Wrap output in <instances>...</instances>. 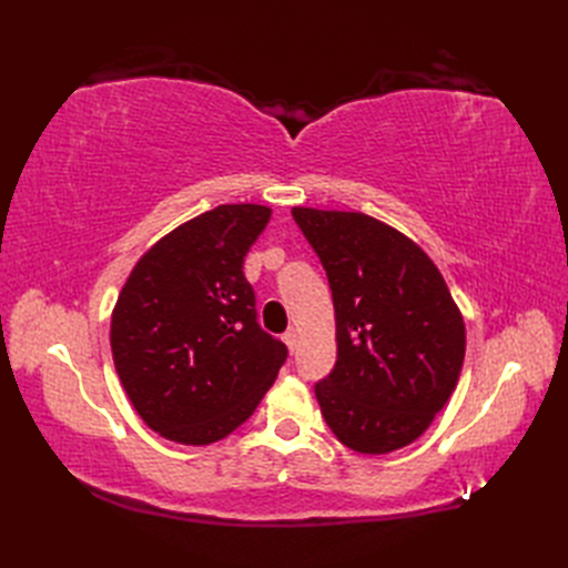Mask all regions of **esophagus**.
<instances>
[{"instance_id": "34e87169", "label": "esophagus", "mask_w": 568, "mask_h": 568, "mask_svg": "<svg viewBox=\"0 0 568 568\" xmlns=\"http://www.w3.org/2000/svg\"><path fill=\"white\" fill-rule=\"evenodd\" d=\"M282 338H284V343H286V348H288L291 353H294V351L298 348V334H296L294 329H288V332H286V334L282 336Z\"/></svg>"}]
</instances>
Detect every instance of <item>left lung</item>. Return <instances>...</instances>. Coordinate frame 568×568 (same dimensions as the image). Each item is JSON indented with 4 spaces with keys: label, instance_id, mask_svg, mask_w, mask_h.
<instances>
[{
    "label": "left lung",
    "instance_id": "obj_1",
    "mask_svg": "<svg viewBox=\"0 0 568 568\" xmlns=\"http://www.w3.org/2000/svg\"><path fill=\"white\" fill-rule=\"evenodd\" d=\"M336 313V365L315 384L346 448L386 455L417 440L453 395L467 334L440 270L412 239L365 213L294 209Z\"/></svg>",
    "mask_w": 568,
    "mask_h": 568
}]
</instances>
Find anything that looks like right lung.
Segmentation results:
<instances>
[{"label":"right lung","mask_w":568,"mask_h":568,"mask_svg":"<svg viewBox=\"0 0 568 568\" xmlns=\"http://www.w3.org/2000/svg\"><path fill=\"white\" fill-rule=\"evenodd\" d=\"M257 203L201 213L153 244L111 315L113 365L144 424L211 445L242 426L288 355L261 329L244 257L270 222Z\"/></svg>","instance_id":"add662e5"}]
</instances>
